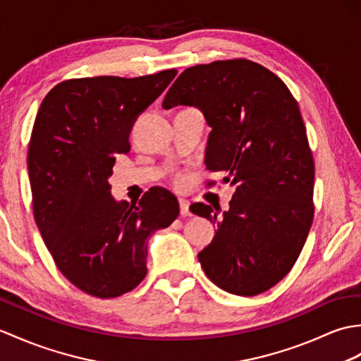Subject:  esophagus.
<instances>
[{
	"instance_id": "34e87169",
	"label": "esophagus",
	"mask_w": 361,
	"mask_h": 361,
	"mask_svg": "<svg viewBox=\"0 0 361 361\" xmlns=\"http://www.w3.org/2000/svg\"><path fill=\"white\" fill-rule=\"evenodd\" d=\"M178 203H180V214H181L183 216H190L192 214H190V211H189V204H190L189 201L184 200V198H180Z\"/></svg>"
}]
</instances>
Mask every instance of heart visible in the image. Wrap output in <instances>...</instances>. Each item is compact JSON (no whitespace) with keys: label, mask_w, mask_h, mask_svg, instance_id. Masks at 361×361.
Segmentation results:
<instances>
[{"label":"heart","mask_w":361,"mask_h":361,"mask_svg":"<svg viewBox=\"0 0 361 361\" xmlns=\"http://www.w3.org/2000/svg\"><path fill=\"white\" fill-rule=\"evenodd\" d=\"M183 180H184L183 175H178V177H177V183H178V184H180V183H183Z\"/></svg>","instance_id":"obj_1"}]
</instances>
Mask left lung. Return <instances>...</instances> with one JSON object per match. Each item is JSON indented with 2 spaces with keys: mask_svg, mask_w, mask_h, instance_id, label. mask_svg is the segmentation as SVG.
<instances>
[{
  "mask_svg": "<svg viewBox=\"0 0 361 361\" xmlns=\"http://www.w3.org/2000/svg\"><path fill=\"white\" fill-rule=\"evenodd\" d=\"M175 106L203 112L212 129L206 167L235 186L221 220L219 209L192 206L216 223L201 267L226 292L262 294L295 264L314 220V158L295 98L275 73L238 58L184 71L163 102Z\"/></svg>",
  "mask_w": 361,
  "mask_h": 361,
  "instance_id": "1",
  "label": "left lung"
}]
</instances>
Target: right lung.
Wrapping results in <instances>:
<instances>
[{"label": "right lung", "mask_w": 361, "mask_h": 361, "mask_svg": "<svg viewBox=\"0 0 361 361\" xmlns=\"http://www.w3.org/2000/svg\"><path fill=\"white\" fill-rule=\"evenodd\" d=\"M175 75L67 80L38 109L27 154L33 216L58 269L89 295L135 289L147 274L149 237L180 214L163 188L129 204L109 184L116 155L130 150L133 123Z\"/></svg>", "instance_id": "add662e5"}]
</instances>
